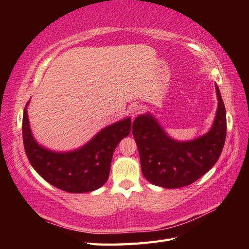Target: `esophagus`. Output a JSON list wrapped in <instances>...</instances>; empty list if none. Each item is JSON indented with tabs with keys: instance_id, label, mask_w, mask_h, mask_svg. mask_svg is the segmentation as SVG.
Wrapping results in <instances>:
<instances>
[{
	"instance_id": "esophagus-1",
	"label": "esophagus",
	"mask_w": 249,
	"mask_h": 249,
	"mask_svg": "<svg viewBox=\"0 0 249 249\" xmlns=\"http://www.w3.org/2000/svg\"><path fill=\"white\" fill-rule=\"evenodd\" d=\"M141 111H142V107L138 104L131 105L130 108H129V113H130L131 116H133V118H135V116L138 115L141 112Z\"/></svg>"
}]
</instances>
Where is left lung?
<instances>
[{
  "label": "left lung",
  "mask_w": 249,
  "mask_h": 249,
  "mask_svg": "<svg viewBox=\"0 0 249 249\" xmlns=\"http://www.w3.org/2000/svg\"><path fill=\"white\" fill-rule=\"evenodd\" d=\"M217 112L204 136L179 142L170 138L151 114L139 115L133 123L142 174L163 188H178L196 182L212 168L223 151L227 133L226 109L217 84Z\"/></svg>",
  "instance_id": "obj_1"
}]
</instances>
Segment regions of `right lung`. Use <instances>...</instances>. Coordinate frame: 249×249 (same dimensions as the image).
<instances>
[{"label": "right lung", "mask_w": 249, "mask_h": 249, "mask_svg": "<svg viewBox=\"0 0 249 249\" xmlns=\"http://www.w3.org/2000/svg\"><path fill=\"white\" fill-rule=\"evenodd\" d=\"M23 111L22 137L25 154L39 176L53 186L68 193H89L107 182L116 145L130 133L131 121L107 126L80 149L57 153L40 146L31 133L28 107Z\"/></svg>", "instance_id": "obj_1"}]
</instances>
